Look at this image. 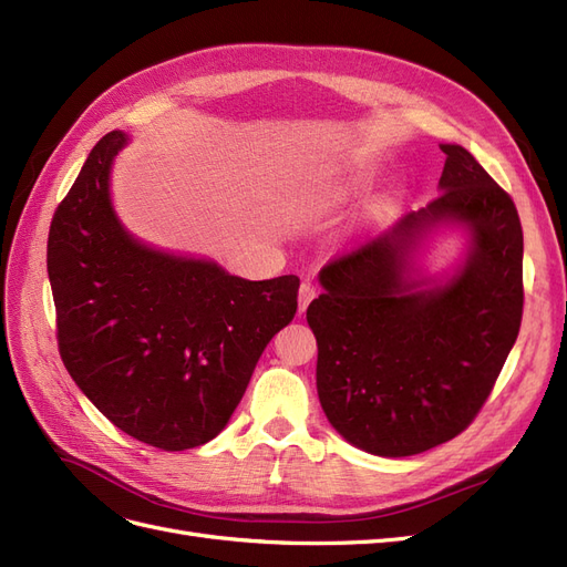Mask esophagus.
<instances>
[{
	"instance_id": "esophagus-1",
	"label": "esophagus",
	"mask_w": 567,
	"mask_h": 567,
	"mask_svg": "<svg viewBox=\"0 0 567 567\" xmlns=\"http://www.w3.org/2000/svg\"><path fill=\"white\" fill-rule=\"evenodd\" d=\"M315 298H317L315 286H312L310 281H305V284L300 286V293H298V312L305 315L307 307H310V302H312Z\"/></svg>"
}]
</instances>
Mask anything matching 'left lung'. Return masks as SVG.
I'll use <instances>...</instances> for the list:
<instances>
[{"instance_id": "obj_1", "label": "left lung", "mask_w": 567, "mask_h": 567, "mask_svg": "<svg viewBox=\"0 0 567 567\" xmlns=\"http://www.w3.org/2000/svg\"><path fill=\"white\" fill-rule=\"evenodd\" d=\"M440 148V196L326 265L307 307L326 419L385 458L433 450L475 419L523 319L516 205L466 148ZM442 228L467 246L450 272L425 275L420 255Z\"/></svg>"}]
</instances>
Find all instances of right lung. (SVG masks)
<instances>
[{
    "instance_id": "right-lung-1",
    "label": "right lung",
    "mask_w": 567,
    "mask_h": 567,
    "mask_svg": "<svg viewBox=\"0 0 567 567\" xmlns=\"http://www.w3.org/2000/svg\"><path fill=\"white\" fill-rule=\"evenodd\" d=\"M127 144L120 130L99 140L51 219L59 350L120 431L182 452L225 431L267 342L296 317L300 279L248 281L210 257L136 238L111 196Z\"/></svg>"
}]
</instances>
